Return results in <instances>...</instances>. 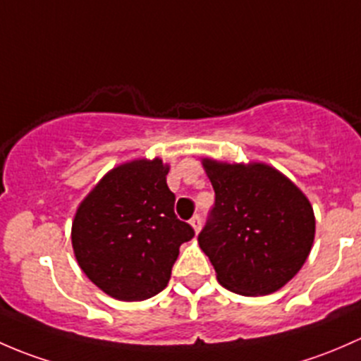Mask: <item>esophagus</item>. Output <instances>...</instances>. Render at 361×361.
<instances>
[{"mask_svg": "<svg viewBox=\"0 0 361 361\" xmlns=\"http://www.w3.org/2000/svg\"><path fill=\"white\" fill-rule=\"evenodd\" d=\"M189 222H191L192 229H195L196 233H198L200 229H202V217H200L198 214H196V215H192V219H191V221H189Z\"/></svg>", "mask_w": 361, "mask_h": 361, "instance_id": "34e87169", "label": "esophagus"}]
</instances>
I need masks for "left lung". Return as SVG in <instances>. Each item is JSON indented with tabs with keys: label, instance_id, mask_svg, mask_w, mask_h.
I'll use <instances>...</instances> for the list:
<instances>
[{
	"label": "left lung",
	"instance_id": "1",
	"mask_svg": "<svg viewBox=\"0 0 361 361\" xmlns=\"http://www.w3.org/2000/svg\"><path fill=\"white\" fill-rule=\"evenodd\" d=\"M215 203L198 235L219 283L240 295H267L299 273L314 240L310 200L266 163L203 158Z\"/></svg>",
	"mask_w": 361,
	"mask_h": 361
}]
</instances>
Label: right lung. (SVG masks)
I'll use <instances>...</instances> for the list:
<instances>
[{"label": "right lung", "instance_id": "1", "mask_svg": "<svg viewBox=\"0 0 361 361\" xmlns=\"http://www.w3.org/2000/svg\"><path fill=\"white\" fill-rule=\"evenodd\" d=\"M169 165L133 159L107 172L80 203L73 250L88 280L118 300H144L166 287L179 247L195 229L177 219Z\"/></svg>", "mask_w": 361, "mask_h": 361}]
</instances>
